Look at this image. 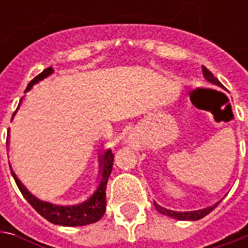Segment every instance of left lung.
Segmentation results:
<instances>
[{
    "mask_svg": "<svg viewBox=\"0 0 248 248\" xmlns=\"http://www.w3.org/2000/svg\"><path fill=\"white\" fill-rule=\"evenodd\" d=\"M203 76L205 77V80L210 82H213L215 85H219L221 87V82L218 81L217 78L214 77V74L210 72L207 67L203 66ZM219 203V202H218ZM218 203L211 207H207V208H203V210H197V211H186V213H179V211H171V210H167L164 207L158 205L157 203H155V207L157 210L160 214L167 215V217H171L174 219H179V221H197V219H202L203 217H205L207 214H210L215 207L218 205Z\"/></svg>",
    "mask_w": 248,
    "mask_h": 248,
    "instance_id": "8db88e82",
    "label": "left lung"
}]
</instances>
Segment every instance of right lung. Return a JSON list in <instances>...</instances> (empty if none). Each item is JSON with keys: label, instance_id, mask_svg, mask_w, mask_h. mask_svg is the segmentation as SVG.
Here are the masks:
<instances>
[{"label": "right lung", "instance_id": "obj_1", "mask_svg": "<svg viewBox=\"0 0 248 248\" xmlns=\"http://www.w3.org/2000/svg\"><path fill=\"white\" fill-rule=\"evenodd\" d=\"M52 73V67L45 69L43 73H40L37 77H34L33 80L29 82L26 91L30 90L34 84L44 80L45 77H48ZM113 157H114V155L111 153L110 149L106 150V153L100 157L99 185L96 187L95 193L91 196L88 200L76 205H56L43 202V200L34 197L24 187L23 184L16 178L14 171H12V175H14L15 182L19 187V190L24 196V199L31 204V207L38 214L43 215L46 221L55 225H63V226H82V225L93 224V222L99 221L106 211V185H108V179H109L111 168H113Z\"/></svg>", "mask_w": 248, "mask_h": 248}]
</instances>
